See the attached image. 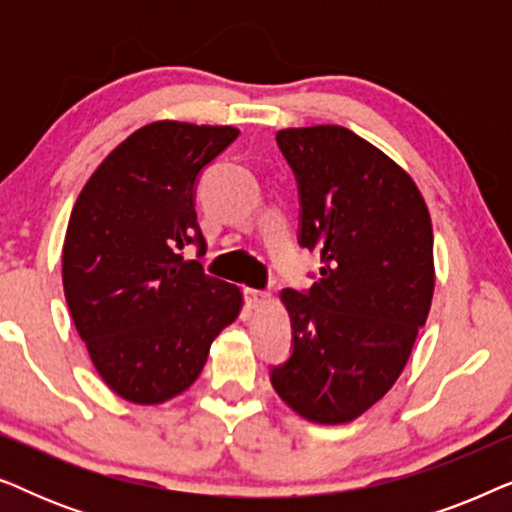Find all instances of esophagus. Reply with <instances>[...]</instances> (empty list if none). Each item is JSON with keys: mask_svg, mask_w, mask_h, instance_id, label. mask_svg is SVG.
I'll list each match as a JSON object with an SVG mask.
<instances>
[{"mask_svg": "<svg viewBox=\"0 0 512 512\" xmlns=\"http://www.w3.org/2000/svg\"><path fill=\"white\" fill-rule=\"evenodd\" d=\"M268 300H270V296L265 291L244 289V303H247V307H251V310H258V307H263Z\"/></svg>", "mask_w": 512, "mask_h": 512, "instance_id": "34e87169", "label": "esophagus"}]
</instances>
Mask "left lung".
<instances>
[{
    "instance_id": "obj_1",
    "label": "left lung",
    "mask_w": 512,
    "mask_h": 512,
    "mask_svg": "<svg viewBox=\"0 0 512 512\" xmlns=\"http://www.w3.org/2000/svg\"><path fill=\"white\" fill-rule=\"evenodd\" d=\"M298 184V244L321 268L286 289L291 356L270 382L300 417L352 422L391 389L433 296L431 216L415 181L340 125L277 132Z\"/></svg>"
}]
</instances>
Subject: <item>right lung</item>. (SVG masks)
<instances>
[{"instance_id": "obj_1", "label": "right lung", "mask_w": 512, "mask_h": 512, "mask_svg": "<svg viewBox=\"0 0 512 512\" xmlns=\"http://www.w3.org/2000/svg\"><path fill=\"white\" fill-rule=\"evenodd\" d=\"M228 125L139 128L93 172L62 247L72 319L102 380L132 403H163L198 380L216 335L242 307L237 286L207 275L195 188L235 142Z\"/></svg>"}]
</instances>
